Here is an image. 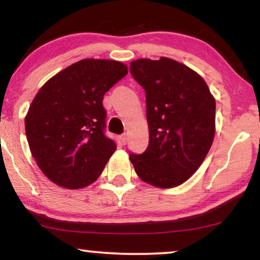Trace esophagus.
Here are the masks:
<instances>
[{
  "label": "esophagus",
  "instance_id": "obj_1",
  "mask_svg": "<svg viewBox=\"0 0 260 260\" xmlns=\"http://www.w3.org/2000/svg\"><path fill=\"white\" fill-rule=\"evenodd\" d=\"M127 140H128V136H127V134H122V135L120 136L121 144H124V146L127 143Z\"/></svg>",
  "mask_w": 260,
  "mask_h": 260
}]
</instances>
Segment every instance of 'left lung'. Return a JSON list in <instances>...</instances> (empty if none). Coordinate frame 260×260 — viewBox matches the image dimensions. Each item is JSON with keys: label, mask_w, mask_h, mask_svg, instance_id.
I'll list each match as a JSON object with an SVG mask.
<instances>
[{"label": "left lung", "mask_w": 260, "mask_h": 260, "mask_svg": "<svg viewBox=\"0 0 260 260\" xmlns=\"http://www.w3.org/2000/svg\"><path fill=\"white\" fill-rule=\"evenodd\" d=\"M129 72L146 91L149 144L129 153L135 172L155 187L172 188L196 172L213 142L215 101L206 82L167 57L138 59Z\"/></svg>", "instance_id": "1"}]
</instances>
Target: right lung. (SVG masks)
I'll list each match as a JSON object with an SVG mask.
<instances>
[{
	"instance_id": "right-lung-1",
	"label": "right lung",
	"mask_w": 260,
	"mask_h": 260,
	"mask_svg": "<svg viewBox=\"0 0 260 260\" xmlns=\"http://www.w3.org/2000/svg\"><path fill=\"white\" fill-rule=\"evenodd\" d=\"M127 74L109 59H82L39 90L25 118L30 152L46 177L60 187L89 186L117 148L105 135L103 96Z\"/></svg>"
}]
</instances>
